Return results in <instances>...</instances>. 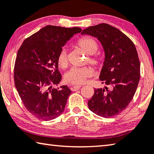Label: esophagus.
<instances>
[{"label": "esophagus", "instance_id": "34e87169", "mask_svg": "<svg viewBox=\"0 0 154 154\" xmlns=\"http://www.w3.org/2000/svg\"><path fill=\"white\" fill-rule=\"evenodd\" d=\"M81 88L80 85H74L73 87H72L71 88L72 91H77L78 89H79Z\"/></svg>", "mask_w": 154, "mask_h": 154}]
</instances>
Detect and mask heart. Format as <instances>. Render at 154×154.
<instances>
[{
  "mask_svg": "<svg viewBox=\"0 0 154 154\" xmlns=\"http://www.w3.org/2000/svg\"><path fill=\"white\" fill-rule=\"evenodd\" d=\"M76 46L88 54L86 63H89L95 66L101 65L102 60L101 57L96 55V53L98 49L97 42L94 38L90 37H84L79 39L77 42ZM58 65L62 68H65L68 65V56L65 49H62L57 57ZM93 72L92 70L85 66V67L71 68L65 75V80L66 83L73 85H82L88 78L90 77Z\"/></svg>",
  "mask_w": 154,
  "mask_h": 154,
  "instance_id": "obj_1",
  "label": "heart"
}]
</instances>
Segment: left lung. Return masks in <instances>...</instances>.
<instances>
[{
    "label": "left lung",
    "mask_w": 154,
    "mask_h": 154,
    "mask_svg": "<svg viewBox=\"0 0 154 154\" xmlns=\"http://www.w3.org/2000/svg\"><path fill=\"white\" fill-rule=\"evenodd\" d=\"M82 35L97 38L104 50L100 79L109 86L94 89L88 100L91 112L104 118L119 114L132 100L140 79V62L135 44L125 33L106 23L90 26Z\"/></svg>",
    "instance_id": "left-lung-1"
}]
</instances>
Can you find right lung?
<instances>
[{"mask_svg": "<svg viewBox=\"0 0 154 154\" xmlns=\"http://www.w3.org/2000/svg\"><path fill=\"white\" fill-rule=\"evenodd\" d=\"M81 32L76 27L47 26L26 39L18 50L15 86L25 107L39 119L51 121L65 110L71 91L66 85L53 88L62 77L57 57L66 42Z\"/></svg>", "mask_w": 154, "mask_h": 154, "instance_id": "add662e5", "label": "right lung"}]
</instances>
